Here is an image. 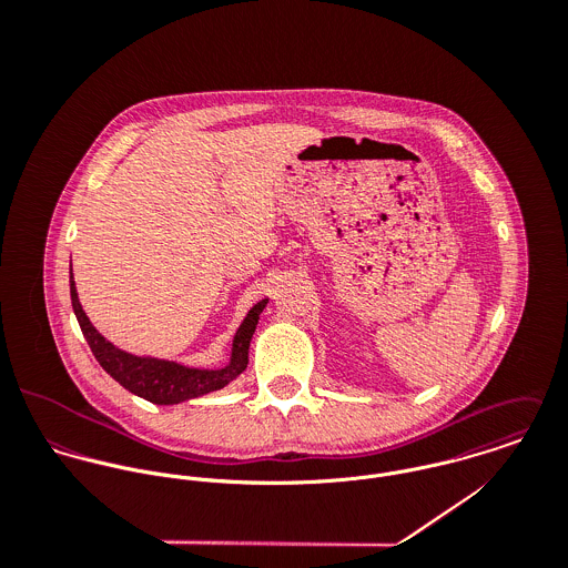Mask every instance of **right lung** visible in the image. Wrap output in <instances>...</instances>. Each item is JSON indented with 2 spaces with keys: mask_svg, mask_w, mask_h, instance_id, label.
I'll use <instances>...</instances> for the list:
<instances>
[{
  "mask_svg": "<svg viewBox=\"0 0 568 568\" xmlns=\"http://www.w3.org/2000/svg\"><path fill=\"white\" fill-rule=\"evenodd\" d=\"M70 293H72V306L77 313V320L81 324L82 334L95 356V361L102 365V369L118 381L124 389L131 394L155 403V405H176L190 398H199L203 394L223 389L230 385L239 374H243L248 363V343L255 332V325L260 320V313L266 306V300L257 302L248 315L244 317L243 325L239 327L234 336V349L232 361L223 369H190L170 361H158L146 356H133L129 352L118 349L111 345L93 325L87 320L79 302L74 275L70 268Z\"/></svg>",
  "mask_w": 568,
  "mask_h": 568,
  "instance_id": "1",
  "label": "right lung"
}]
</instances>
